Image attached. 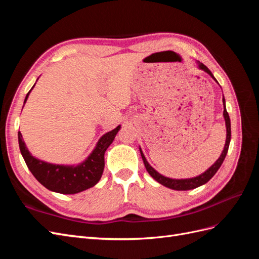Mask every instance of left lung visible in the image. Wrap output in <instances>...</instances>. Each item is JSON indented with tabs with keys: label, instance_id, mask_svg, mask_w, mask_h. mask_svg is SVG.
Instances as JSON below:
<instances>
[{
	"label": "left lung",
	"instance_id": "left-lung-1",
	"mask_svg": "<svg viewBox=\"0 0 259 259\" xmlns=\"http://www.w3.org/2000/svg\"><path fill=\"white\" fill-rule=\"evenodd\" d=\"M199 68L202 69L203 71H205L206 73H208L213 79L216 81V79L214 77V75L211 74V72L209 71V69L202 64V62H199ZM217 82V81H216ZM223 104H224V116H225V121H226V127H227V138H226V145H225V148L224 150L221 154V156H219V159L211 165L206 171H204V173L197 176V177H193V178H188V179H171V178H167V177H164L163 175L159 174L158 171H156L153 167L150 166V164H149L145 158V155L143 153V151L140 150V154H142V158H143V161H144V164H145V167L147 169V171L149 174H150L156 182L160 183L161 185L165 186L167 188H169V189H173V190H191V189H194V188H198L202 185L206 184L208 180L213 177L216 171L218 170V168L222 166V164L226 158L227 155V152H228V148H229V144H230V139H231V124H230V117H229V114L228 112H227L226 110V101H225V98H223Z\"/></svg>",
	"mask_w": 259,
	"mask_h": 259
}]
</instances>
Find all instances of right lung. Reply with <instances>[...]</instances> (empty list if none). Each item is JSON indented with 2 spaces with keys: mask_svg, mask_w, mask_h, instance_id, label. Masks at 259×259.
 <instances>
[{
  "mask_svg": "<svg viewBox=\"0 0 259 259\" xmlns=\"http://www.w3.org/2000/svg\"><path fill=\"white\" fill-rule=\"evenodd\" d=\"M29 94L30 92L27 94L25 103ZM119 130L120 125L111 132L106 133L98 140L96 148L89 158L76 166L56 165L35 159L28 151L20 132H18V143L23 160L38 183L54 192L74 194L92 188L99 182L105 167V152L112 144Z\"/></svg>",
  "mask_w": 259,
  "mask_h": 259,
  "instance_id": "1",
  "label": "right lung"
}]
</instances>
